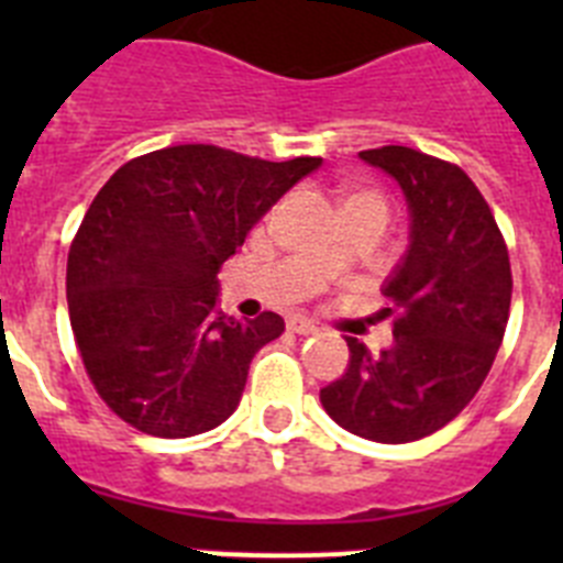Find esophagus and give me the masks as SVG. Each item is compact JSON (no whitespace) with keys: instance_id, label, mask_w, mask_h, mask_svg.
<instances>
[{"instance_id":"obj_1","label":"esophagus","mask_w":563,"mask_h":563,"mask_svg":"<svg viewBox=\"0 0 563 563\" xmlns=\"http://www.w3.org/2000/svg\"><path fill=\"white\" fill-rule=\"evenodd\" d=\"M287 330H290V332H296V335H316V332H318V327L312 324L310 318H301V316H296V318H290V321H287Z\"/></svg>"}]
</instances>
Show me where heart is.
Wrapping results in <instances>:
<instances>
[{
    "instance_id": "heart-1",
    "label": "heart",
    "mask_w": 563,
    "mask_h": 563,
    "mask_svg": "<svg viewBox=\"0 0 563 563\" xmlns=\"http://www.w3.org/2000/svg\"><path fill=\"white\" fill-rule=\"evenodd\" d=\"M352 200H377L380 202V197H375V194H369V191H350L343 202H352Z\"/></svg>"
}]
</instances>
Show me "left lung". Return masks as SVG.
<instances>
[{"label":"left lung","mask_w":563,"mask_h":563,"mask_svg":"<svg viewBox=\"0 0 563 563\" xmlns=\"http://www.w3.org/2000/svg\"><path fill=\"white\" fill-rule=\"evenodd\" d=\"M400 186L409 247L383 282L391 346L346 338L350 363L321 389L327 415L363 440L400 445L434 434L479 391L510 316V258L479 188L460 166L409 146L357 154Z\"/></svg>","instance_id":"left-lung-1"}]
</instances>
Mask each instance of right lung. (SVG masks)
Masks as SVG:
<instances>
[{"instance_id": "right-lung-1", "label": "right lung", "mask_w": 563, "mask_h": 563, "mask_svg": "<svg viewBox=\"0 0 563 563\" xmlns=\"http://www.w3.org/2000/svg\"><path fill=\"white\" fill-rule=\"evenodd\" d=\"M318 166L188 143L109 177L69 247L67 305L89 380L121 420L180 440L236 411L253 355L285 318L225 316L217 273Z\"/></svg>"}]
</instances>
